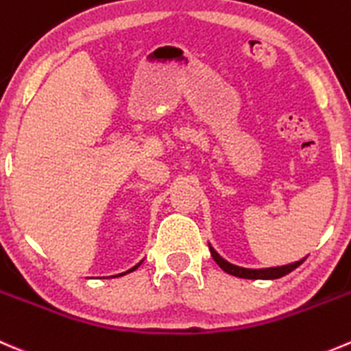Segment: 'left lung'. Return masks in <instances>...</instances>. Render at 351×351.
I'll return each mask as SVG.
<instances>
[{"label":"left lung","instance_id":"obj_1","mask_svg":"<svg viewBox=\"0 0 351 351\" xmlns=\"http://www.w3.org/2000/svg\"><path fill=\"white\" fill-rule=\"evenodd\" d=\"M209 250H210V255H213V258L216 261V264L224 271V273L231 274V276H237V278H245V280H278V278L287 276V274H290L291 271L297 269L302 262L307 258V257H304V258H300V261L285 264V266L250 269V267H240V266H234V264H231V262H228L226 258H223L216 250H214V247L210 243H209Z\"/></svg>","mask_w":351,"mask_h":351}]
</instances>
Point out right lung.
<instances>
[{
    "label": "right lung",
    "mask_w": 351,
    "mask_h": 351,
    "mask_svg": "<svg viewBox=\"0 0 351 351\" xmlns=\"http://www.w3.org/2000/svg\"><path fill=\"white\" fill-rule=\"evenodd\" d=\"M142 262H144V258H142V261H141V262H138L137 266L130 267V269H128V271H125V273H120V274H114V276H108V278H120V276H125V274H128V273H132V271H135V269H137V267H138V266H141Z\"/></svg>",
    "instance_id": "1"
}]
</instances>
